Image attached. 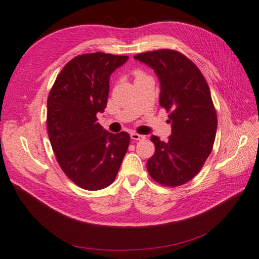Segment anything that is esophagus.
<instances>
[{
  "instance_id": "1",
  "label": "esophagus",
  "mask_w": 259,
  "mask_h": 259,
  "mask_svg": "<svg viewBox=\"0 0 259 259\" xmlns=\"http://www.w3.org/2000/svg\"><path fill=\"white\" fill-rule=\"evenodd\" d=\"M130 137H131V139L133 140H137V141H143V140H145L146 139V136H143V135H139V134H136V133H133L130 135Z\"/></svg>"
}]
</instances>
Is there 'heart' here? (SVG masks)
Wrapping results in <instances>:
<instances>
[{
  "label": "heart",
  "mask_w": 259,
  "mask_h": 259,
  "mask_svg": "<svg viewBox=\"0 0 259 259\" xmlns=\"http://www.w3.org/2000/svg\"><path fill=\"white\" fill-rule=\"evenodd\" d=\"M134 75H135L136 78H138V77H140V76H144L145 74H144L143 72H141V70H135Z\"/></svg>",
  "instance_id": "1"
}]
</instances>
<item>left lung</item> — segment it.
I'll return each mask as SVG.
<instances>
[{
  "mask_svg": "<svg viewBox=\"0 0 259 259\" xmlns=\"http://www.w3.org/2000/svg\"><path fill=\"white\" fill-rule=\"evenodd\" d=\"M135 58L158 76L159 104L169 113L171 123L166 141L151 136L155 154L147 161V169L160 185H183L199 173L213 148L218 118L209 85L197 66L177 50L146 52Z\"/></svg>",
  "mask_w": 259,
  "mask_h": 259,
  "instance_id": "obj_1",
  "label": "left lung"
}]
</instances>
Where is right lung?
Segmentation results:
<instances>
[{
	"label": "right lung",
	"mask_w": 259,
	"mask_h": 259,
	"mask_svg": "<svg viewBox=\"0 0 259 259\" xmlns=\"http://www.w3.org/2000/svg\"><path fill=\"white\" fill-rule=\"evenodd\" d=\"M128 56L105 53L78 55L56 77L47 100V129L60 168L84 190L113 183L128 150L129 134H111L96 113L108 103L109 78Z\"/></svg>",
	"instance_id": "obj_1"
}]
</instances>
